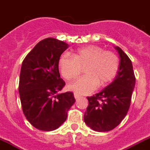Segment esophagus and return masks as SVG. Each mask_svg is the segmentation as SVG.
Segmentation results:
<instances>
[{
    "label": "esophagus",
    "instance_id": "esophagus-1",
    "mask_svg": "<svg viewBox=\"0 0 150 150\" xmlns=\"http://www.w3.org/2000/svg\"><path fill=\"white\" fill-rule=\"evenodd\" d=\"M74 97H75V98L76 99V100H77V99H78V98H80V96H78V94H76V93H74Z\"/></svg>",
    "mask_w": 150,
    "mask_h": 150
}]
</instances>
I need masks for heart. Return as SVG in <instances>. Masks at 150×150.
<instances>
[{
  "instance_id": "obj_1",
  "label": "heart",
  "mask_w": 150,
  "mask_h": 150,
  "mask_svg": "<svg viewBox=\"0 0 150 150\" xmlns=\"http://www.w3.org/2000/svg\"><path fill=\"white\" fill-rule=\"evenodd\" d=\"M120 61L112 51L104 50L98 46L90 45L79 48L72 56L61 54L58 67L67 81L75 79L83 69L84 76L67 86L78 95H87L98 87H103L112 81L119 69Z\"/></svg>"
}]
</instances>
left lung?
Here are the masks:
<instances>
[{
  "mask_svg": "<svg viewBox=\"0 0 150 150\" xmlns=\"http://www.w3.org/2000/svg\"><path fill=\"white\" fill-rule=\"evenodd\" d=\"M119 69L115 80L109 86L89 100L83 119L88 127L97 132H107L122 121L130 107L135 84L132 61L120 47Z\"/></svg>",
  "mask_w": 150,
  "mask_h": 150,
  "instance_id": "obj_1",
  "label": "left lung"
}]
</instances>
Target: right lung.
Segmentation results:
<instances>
[{"label":"right lung","instance_id":"add662e5","mask_svg":"<svg viewBox=\"0 0 150 150\" xmlns=\"http://www.w3.org/2000/svg\"><path fill=\"white\" fill-rule=\"evenodd\" d=\"M68 47L55 38L43 39L22 63L18 87L22 110L28 121L39 130L58 129L75 102L72 92L58 93L65 86L58 60Z\"/></svg>","mask_w":150,"mask_h":150}]
</instances>
